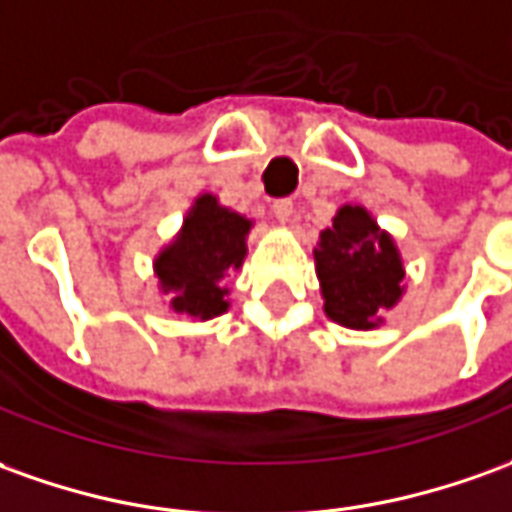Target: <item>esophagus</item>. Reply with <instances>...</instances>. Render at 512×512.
Masks as SVG:
<instances>
[{"label":"esophagus","instance_id":"1","mask_svg":"<svg viewBox=\"0 0 512 512\" xmlns=\"http://www.w3.org/2000/svg\"><path fill=\"white\" fill-rule=\"evenodd\" d=\"M273 214H276L278 222H287L292 217V200L290 197H281L273 203Z\"/></svg>","mask_w":512,"mask_h":512}]
</instances>
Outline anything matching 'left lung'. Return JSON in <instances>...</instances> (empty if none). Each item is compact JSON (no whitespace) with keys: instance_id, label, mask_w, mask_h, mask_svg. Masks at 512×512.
I'll return each instance as SVG.
<instances>
[{"instance_id":"1","label":"left lung","mask_w":512,"mask_h":512,"mask_svg":"<svg viewBox=\"0 0 512 512\" xmlns=\"http://www.w3.org/2000/svg\"><path fill=\"white\" fill-rule=\"evenodd\" d=\"M317 278L326 315L348 329H373L384 309L401 298L404 267L393 239L359 206H343L320 234Z\"/></svg>"}]
</instances>
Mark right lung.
I'll return each instance as SVG.
<instances>
[{
    "mask_svg": "<svg viewBox=\"0 0 512 512\" xmlns=\"http://www.w3.org/2000/svg\"><path fill=\"white\" fill-rule=\"evenodd\" d=\"M248 231L250 220L217 206L211 195L197 197L181 236L155 259L161 287L175 292V312L209 320L228 309V290L220 281L245 259Z\"/></svg>",
    "mask_w": 512,
    "mask_h": 512,
    "instance_id": "right-lung-1",
    "label": "right lung"
}]
</instances>
